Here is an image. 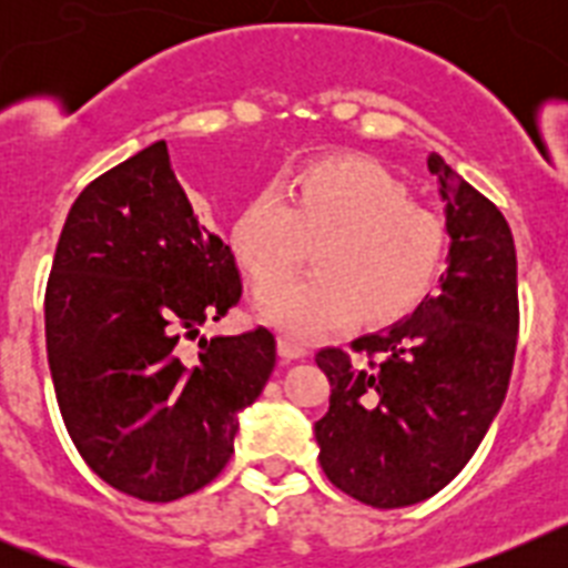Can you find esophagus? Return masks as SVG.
Returning <instances> with one entry per match:
<instances>
[{
	"mask_svg": "<svg viewBox=\"0 0 568 568\" xmlns=\"http://www.w3.org/2000/svg\"><path fill=\"white\" fill-rule=\"evenodd\" d=\"M278 355L284 361H298L307 355V346L298 344V341L290 338V335H278Z\"/></svg>",
	"mask_w": 568,
	"mask_h": 568,
	"instance_id": "34e87169",
	"label": "esophagus"
}]
</instances>
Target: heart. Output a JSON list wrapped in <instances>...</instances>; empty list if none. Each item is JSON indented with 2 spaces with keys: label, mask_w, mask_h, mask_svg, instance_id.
Returning <instances> with one entry per match:
<instances>
[{
  "label": "heart",
  "mask_w": 568,
  "mask_h": 568,
  "mask_svg": "<svg viewBox=\"0 0 568 568\" xmlns=\"http://www.w3.org/2000/svg\"><path fill=\"white\" fill-rule=\"evenodd\" d=\"M310 246L320 270L282 282ZM230 247L255 287H264L261 318L315 338L355 318L389 327L413 315L444 270L449 235L444 219L413 202L393 170L369 155H327L290 173L281 195H253L233 219Z\"/></svg>",
  "instance_id": "b5f03b06"
}]
</instances>
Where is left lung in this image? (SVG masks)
I'll return each instance as SVG.
<instances>
[{"label":"left lung","instance_id":"8db88e82","mask_svg":"<svg viewBox=\"0 0 568 568\" xmlns=\"http://www.w3.org/2000/svg\"><path fill=\"white\" fill-rule=\"evenodd\" d=\"M429 173L453 235L440 293L349 353H315L333 384L315 424L321 469L375 509L433 498L464 469L504 404L518 346V258L504 213L438 153Z\"/></svg>","mask_w":568,"mask_h":568}]
</instances>
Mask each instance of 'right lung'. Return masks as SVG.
I'll return each instance as SVG.
<instances>
[{
	"mask_svg": "<svg viewBox=\"0 0 568 568\" xmlns=\"http://www.w3.org/2000/svg\"><path fill=\"white\" fill-rule=\"evenodd\" d=\"M239 298L233 250L199 224L164 142L79 193L48 275L44 338L70 440L104 484L170 504L222 475L235 415L275 366L267 327L194 339Z\"/></svg>",
	"mask_w": 568,
	"mask_h": 568,
	"instance_id": "right-lung-1",
	"label": "right lung"
}]
</instances>
